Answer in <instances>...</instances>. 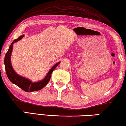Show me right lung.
Segmentation results:
<instances>
[{"instance_id": "1", "label": "right lung", "mask_w": 126, "mask_h": 126, "mask_svg": "<svg viewBox=\"0 0 126 126\" xmlns=\"http://www.w3.org/2000/svg\"><path fill=\"white\" fill-rule=\"evenodd\" d=\"M24 37L23 35L20 36L18 38L15 39L13 42L11 43V45L10 46L7 52L6 56L4 57V65H5V69H6V74L7 76L8 79H9L10 81L13 82V84L16 85L18 87L22 89H23L25 92H33V91H37L38 90H40L42 88H43L48 82H49L50 79L51 73L54 70L55 68L58 66V64L60 63H57L55 64L51 69L49 70L45 78L42 81H40L39 82H32L31 81H30L28 79H25V77H21L20 76L15 73V72L14 70L13 67H12L11 63V54L12 52V50H13V45L14 43L16 42L17 41H19L22 38Z\"/></svg>"}]
</instances>
